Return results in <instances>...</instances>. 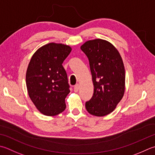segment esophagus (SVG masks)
Segmentation results:
<instances>
[{
	"label": "esophagus",
	"instance_id": "esophagus-1",
	"mask_svg": "<svg viewBox=\"0 0 155 155\" xmlns=\"http://www.w3.org/2000/svg\"><path fill=\"white\" fill-rule=\"evenodd\" d=\"M79 84H76V85L74 87V92H76V93H77V92H78V90H79Z\"/></svg>",
	"mask_w": 155,
	"mask_h": 155
}]
</instances>
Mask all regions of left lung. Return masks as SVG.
Instances as JSON below:
<instances>
[{
	"instance_id": "left-lung-1",
	"label": "left lung",
	"mask_w": 155,
	"mask_h": 155,
	"mask_svg": "<svg viewBox=\"0 0 155 155\" xmlns=\"http://www.w3.org/2000/svg\"><path fill=\"white\" fill-rule=\"evenodd\" d=\"M89 58L94 86L93 97L86 102L90 114L102 117L111 113L125 92V69L120 54L110 42L95 39L81 46Z\"/></svg>"
}]
</instances>
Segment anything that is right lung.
Masks as SVG:
<instances>
[{"mask_svg": "<svg viewBox=\"0 0 155 155\" xmlns=\"http://www.w3.org/2000/svg\"><path fill=\"white\" fill-rule=\"evenodd\" d=\"M71 50L68 45L51 42L39 48L30 60L26 72L27 92L45 116H56L66 109L70 90L62 63Z\"/></svg>", "mask_w": 155, "mask_h": 155, "instance_id": "add662e5", "label": "right lung"}]
</instances>
